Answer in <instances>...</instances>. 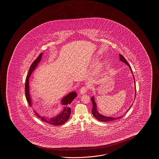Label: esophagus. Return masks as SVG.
I'll use <instances>...</instances> for the list:
<instances>
[{"instance_id":"1","label":"esophagus","mask_w":159,"mask_h":159,"mask_svg":"<svg viewBox=\"0 0 159 159\" xmlns=\"http://www.w3.org/2000/svg\"><path fill=\"white\" fill-rule=\"evenodd\" d=\"M87 91V87L86 86H84V87H81L80 89V93L81 94H85Z\"/></svg>"}]
</instances>
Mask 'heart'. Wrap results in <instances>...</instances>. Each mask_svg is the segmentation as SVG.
Here are the masks:
<instances>
[{"mask_svg": "<svg viewBox=\"0 0 159 159\" xmlns=\"http://www.w3.org/2000/svg\"><path fill=\"white\" fill-rule=\"evenodd\" d=\"M102 66H103V63H102V62L98 63L97 66V70L99 71L102 68Z\"/></svg>", "mask_w": 159, "mask_h": 159, "instance_id": "1", "label": "heart"}]
</instances>
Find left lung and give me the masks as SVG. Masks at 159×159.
<instances>
[{
    "instance_id": "1",
    "label": "left lung",
    "mask_w": 159,
    "mask_h": 159,
    "mask_svg": "<svg viewBox=\"0 0 159 159\" xmlns=\"http://www.w3.org/2000/svg\"><path fill=\"white\" fill-rule=\"evenodd\" d=\"M120 61H122V62H124V63H126V65L128 66L129 67V68H130V70L131 72L133 73L132 70H131V68L130 66L129 65V64L128 62L126 61V59H125L124 57L121 54H120ZM133 77H134V83H135V78H134V75H133ZM135 96L136 97V86H135ZM91 99L92 102V105H93V107H92V113L93 114L94 117L96 118V119L98 120L101 121V122H110V121H113V120H118V119H120V118L123 117V116H122L118 117H107V116H105L102 115V114L99 113L98 111H97V104H96V102H95V100H94V97L93 96H92ZM131 107V106L130 107V108ZM130 108L129 109H130ZM127 111H126V112H127Z\"/></svg>"
}]
</instances>
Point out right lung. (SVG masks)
Instances as JSON below:
<instances>
[{
    "instance_id": "1",
    "label": "right lung",
    "mask_w": 159,
    "mask_h": 159,
    "mask_svg": "<svg viewBox=\"0 0 159 159\" xmlns=\"http://www.w3.org/2000/svg\"><path fill=\"white\" fill-rule=\"evenodd\" d=\"M43 53H41L39 56L37 57V59L35 60V61L33 62L31 64L29 70L28 74L26 76V80H25V97H26L27 102L29 104V105L31 107L33 105L32 100L31 99L30 94L29 93V78L30 77L31 75L32 74L34 70H35L38 66V63L41 61L42 59ZM77 96V93L75 92H72L68 94L67 95L65 96L62 99H61V104L65 105L63 107V110L61 111L60 113L58 114L57 115L54 117L51 118H44V117H42L39 116L38 113L34 111L35 115L37 116L38 117L40 118L41 120L46 122L47 123L53 125H60L62 124L65 123L67 121L68 119L70 118V113H71V109L70 107V105L71 104L74 98H75Z\"/></svg>"
}]
</instances>
